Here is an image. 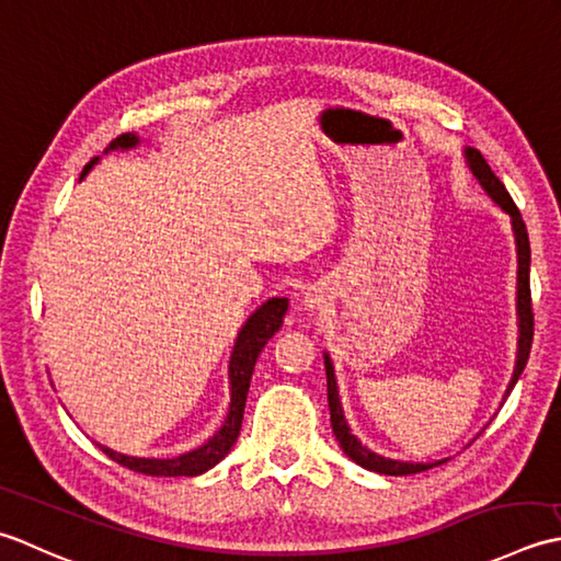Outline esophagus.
Listing matches in <instances>:
<instances>
[{"label": "esophagus", "mask_w": 561, "mask_h": 561, "mask_svg": "<svg viewBox=\"0 0 561 561\" xmlns=\"http://www.w3.org/2000/svg\"><path fill=\"white\" fill-rule=\"evenodd\" d=\"M324 293L319 290V288H310L305 293V300H302V305H305V310H310V312H314V310H319V307L324 305Z\"/></svg>", "instance_id": "34e87169"}]
</instances>
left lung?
<instances>
[{"mask_svg":"<svg viewBox=\"0 0 561 561\" xmlns=\"http://www.w3.org/2000/svg\"><path fill=\"white\" fill-rule=\"evenodd\" d=\"M465 164L470 169V174L479 184L486 196L494 201L501 210H504L511 217V230L513 239H516V259H518V273H516V319H518V348H516V365H513V375L511 382L506 387L504 402L511 394L513 387H516L518 377L525 370V363H528L530 356V346H533V307H530V242H528V230H525L523 217L516 208V203L511 201L508 191L504 184L496 179L494 171L486 164V159L479 154L474 147H465ZM324 368H327V394H329V411H331V428H334V436L353 462L365 467V470L377 472V474H392V477H404V474H416V472H426L431 467H438L443 462H448V457L443 460H433V462H407V460H392V457L377 455L370 450L368 445H363L358 436H353V431L348 426V421L344 416V407H341V397H339V382H336V373H334V363H331L329 353L324 351Z\"/></svg>","mask_w":561,"mask_h":561,"instance_id":"left-lung-1","label":"left lung"}]
</instances>
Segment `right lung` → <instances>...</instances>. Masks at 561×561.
I'll return each instance as SVG.
<instances>
[{"mask_svg":"<svg viewBox=\"0 0 561 561\" xmlns=\"http://www.w3.org/2000/svg\"><path fill=\"white\" fill-rule=\"evenodd\" d=\"M137 145H140V135L123 133L106 147L104 154L113 150L118 152L135 150ZM99 159L101 157L91 159L79 179H84L89 171L94 169V164H99ZM288 305H290L288 297H271V300L256 307V310L249 314L244 327L239 329L232 356H230V365H227V377H230V409H227L222 426L217 428L203 445H198V448H193L188 453H181L176 457H135V455L116 453L106 448V445L96 443L99 448L104 450L111 460L128 467V470L150 474V477H198L203 472H208L210 467H215L227 453L232 450V445L239 436V428H242L249 382H251V375H254L256 358L268 344V339L283 327V317L288 312Z\"/></svg>","mask_w":561,"mask_h":561,"instance_id":"obj_1","label":"right lung"}]
</instances>
